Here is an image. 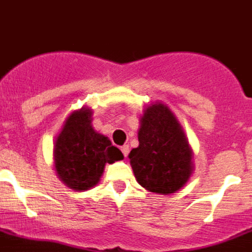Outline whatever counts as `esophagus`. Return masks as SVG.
Returning a JSON list of instances; mask_svg holds the SVG:
<instances>
[{"label": "esophagus", "mask_w": 252, "mask_h": 252, "mask_svg": "<svg viewBox=\"0 0 252 252\" xmlns=\"http://www.w3.org/2000/svg\"><path fill=\"white\" fill-rule=\"evenodd\" d=\"M121 151H122V153H124L125 157H127L128 151H130V148H128V145H124V146H122V147H121Z\"/></svg>", "instance_id": "34e87169"}]
</instances>
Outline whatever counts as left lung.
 Returning <instances> with one entry per match:
<instances>
[{
  "label": "left lung",
  "instance_id": "8db88e82",
  "mask_svg": "<svg viewBox=\"0 0 252 252\" xmlns=\"http://www.w3.org/2000/svg\"><path fill=\"white\" fill-rule=\"evenodd\" d=\"M138 145L128 155L138 183L158 194L176 193L193 172L191 150L173 112L163 104L148 106L141 117Z\"/></svg>",
  "mask_w": 252,
  "mask_h": 252
}]
</instances>
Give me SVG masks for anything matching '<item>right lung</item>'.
Returning a JSON list of instances; mask_svg holds the SVG:
<instances>
[{
	"label": "right lung",
	"instance_id": "obj_1",
	"mask_svg": "<svg viewBox=\"0 0 252 252\" xmlns=\"http://www.w3.org/2000/svg\"><path fill=\"white\" fill-rule=\"evenodd\" d=\"M92 110L81 107L65 120L54 145V166L59 178L74 190L99 183L105 164L124 159L111 141L92 126Z\"/></svg>",
	"mask_w": 252,
	"mask_h": 252
}]
</instances>
